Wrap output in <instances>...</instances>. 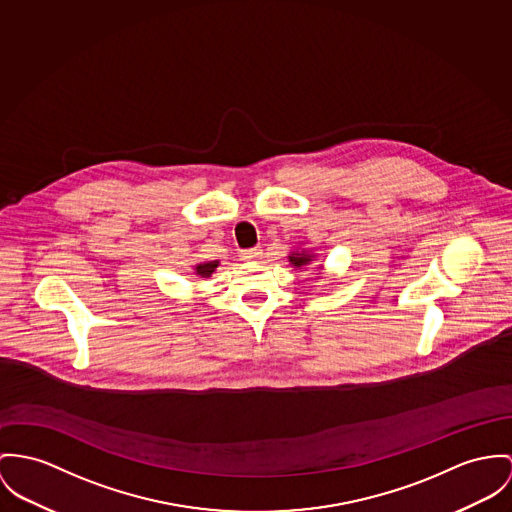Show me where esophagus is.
I'll use <instances>...</instances> for the list:
<instances>
[{"label": "esophagus", "instance_id": "34e87169", "mask_svg": "<svg viewBox=\"0 0 512 512\" xmlns=\"http://www.w3.org/2000/svg\"><path fill=\"white\" fill-rule=\"evenodd\" d=\"M261 255H263V249H259V247L241 251V259H243V261H255V259H259Z\"/></svg>", "mask_w": 512, "mask_h": 512}]
</instances>
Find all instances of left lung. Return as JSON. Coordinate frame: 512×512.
I'll list each match as a JSON object with an SVG mask.
<instances>
[{
	"mask_svg": "<svg viewBox=\"0 0 512 512\" xmlns=\"http://www.w3.org/2000/svg\"><path fill=\"white\" fill-rule=\"evenodd\" d=\"M312 259H314V255L308 253V251H292V253L288 255V261H290L292 267H296V269L310 265Z\"/></svg>",
	"mask_w": 512,
	"mask_h": 512,
	"instance_id": "8db88e82",
	"label": "left lung"
}]
</instances>
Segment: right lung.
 <instances>
[{
    "mask_svg": "<svg viewBox=\"0 0 512 512\" xmlns=\"http://www.w3.org/2000/svg\"><path fill=\"white\" fill-rule=\"evenodd\" d=\"M216 267H218V261L198 263L197 267H195V273H197L198 276H202V278H208V276L216 271Z\"/></svg>",
    "mask_w": 512,
    "mask_h": 512,
    "instance_id": "add662e5",
    "label": "right lung"
}]
</instances>
